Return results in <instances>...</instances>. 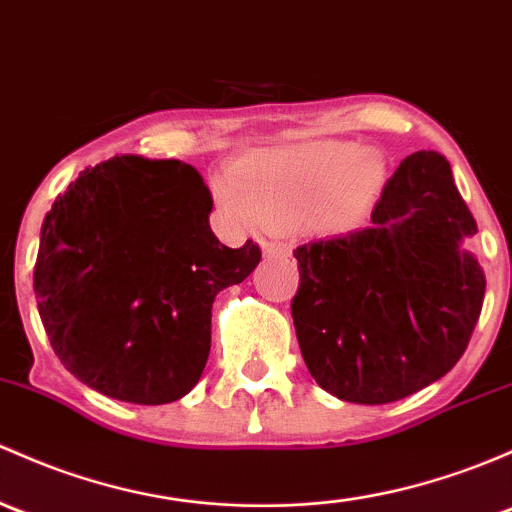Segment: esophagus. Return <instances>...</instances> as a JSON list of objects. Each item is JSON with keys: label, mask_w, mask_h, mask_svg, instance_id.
<instances>
[{"label": "esophagus", "mask_w": 512, "mask_h": 512, "mask_svg": "<svg viewBox=\"0 0 512 512\" xmlns=\"http://www.w3.org/2000/svg\"><path fill=\"white\" fill-rule=\"evenodd\" d=\"M262 252H265L267 257H289L292 255V247L287 245V242H262Z\"/></svg>", "instance_id": "esophagus-1"}]
</instances>
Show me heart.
<instances>
[{
  "mask_svg": "<svg viewBox=\"0 0 512 512\" xmlns=\"http://www.w3.org/2000/svg\"><path fill=\"white\" fill-rule=\"evenodd\" d=\"M378 149L311 142L245 161L223 188L225 211L242 228L289 225L309 215L321 230L343 233L363 223L385 184Z\"/></svg>",
  "mask_w": 512,
  "mask_h": 512,
  "instance_id": "heart-1",
  "label": "heart"
}]
</instances>
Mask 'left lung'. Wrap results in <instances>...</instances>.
Segmentation results:
<instances>
[{
  "label": "left lung",
  "mask_w": 512,
  "mask_h": 512,
  "mask_svg": "<svg viewBox=\"0 0 512 512\" xmlns=\"http://www.w3.org/2000/svg\"><path fill=\"white\" fill-rule=\"evenodd\" d=\"M476 233L449 161L414 152L368 228L297 247L292 316L311 378L355 405H387L444 378L486 294V274L464 247Z\"/></svg>",
  "instance_id": "obj_1"
}]
</instances>
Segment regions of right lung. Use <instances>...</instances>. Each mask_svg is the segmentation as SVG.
Here are the masks:
<instances>
[{"label": "right lung", "mask_w": 512, "mask_h": 512, "mask_svg": "<svg viewBox=\"0 0 512 512\" xmlns=\"http://www.w3.org/2000/svg\"><path fill=\"white\" fill-rule=\"evenodd\" d=\"M213 198L179 159L80 171L41 225L39 314L66 370L112 400L166 405L201 380L215 294L260 262L213 235Z\"/></svg>", "instance_id": "right-lung-1"}]
</instances>
